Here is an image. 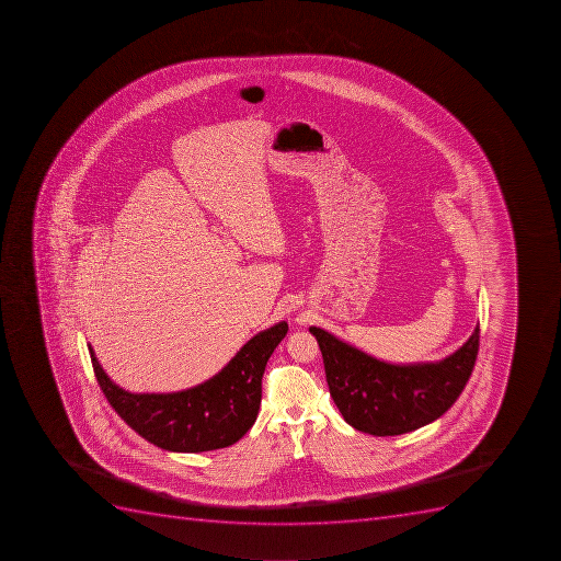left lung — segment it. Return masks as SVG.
Wrapping results in <instances>:
<instances>
[{"label": "left lung", "mask_w": 561, "mask_h": 561, "mask_svg": "<svg viewBox=\"0 0 561 561\" xmlns=\"http://www.w3.org/2000/svg\"><path fill=\"white\" fill-rule=\"evenodd\" d=\"M320 344L330 396L344 421L364 434L387 437L434 423L471 378L480 327L455 354L438 363L391 364L337 340L327 330L309 329Z\"/></svg>", "instance_id": "left-lung-1"}]
</instances>
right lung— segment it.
<instances>
[{
    "label": "right lung",
    "instance_id": "right-lung-1",
    "mask_svg": "<svg viewBox=\"0 0 561 561\" xmlns=\"http://www.w3.org/2000/svg\"><path fill=\"white\" fill-rule=\"evenodd\" d=\"M286 334V321L263 330L215 377L167 394L124 391L110 380L90 344L89 352L101 391L129 428L167 451L203 453L232 446L252 428L264 367Z\"/></svg>",
    "mask_w": 561,
    "mask_h": 561
}]
</instances>
